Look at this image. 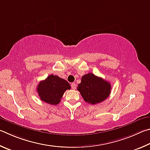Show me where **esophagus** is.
<instances>
[{"label":"esophagus","mask_w":150,"mask_h":150,"mask_svg":"<svg viewBox=\"0 0 150 150\" xmlns=\"http://www.w3.org/2000/svg\"><path fill=\"white\" fill-rule=\"evenodd\" d=\"M71 88H72V90H76V83H72V84H71Z\"/></svg>","instance_id":"34e87169"}]
</instances>
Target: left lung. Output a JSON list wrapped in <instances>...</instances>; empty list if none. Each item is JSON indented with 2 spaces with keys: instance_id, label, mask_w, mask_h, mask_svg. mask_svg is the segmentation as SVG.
<instances>
[{
  "instance_id": "1",
  "label": "left lung",
  "mask_w": 150,
  "mask_h": 150,
  "mask_svg": "<svg viewBox=\"0 0 150 150\" xmlns=\"http://www.w3.org/2000/svg\"><path fill=\"white\" fill-rule=\"evenodd\" d=\"M78 90L86 102L91 105L99 103L108 98L111 93V86L107 81L96 76L92 73L83 75Z\"/></svg>"
}]
</instances>
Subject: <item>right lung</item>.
Listing matches in <instances>:
<instances>
[{
    "mask_svg": "<svg viewBox=\"0 0 150 150\" xmlns=\"http://www.w3.org/2000/svg\"><path fill=\"white\" fill-rule=\"evenodd\" d=\"M70 89V86L67 81L51 74L39 83L37 91L41 101L51 105H57L60 102L65 91Z\"/></svg>",
    "mask_w": 150,
    "mask_h": 150,
    "instance_id": "right-lung-1",
    "label": "right lung"
}]
</instances>
